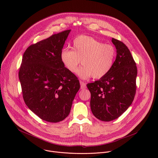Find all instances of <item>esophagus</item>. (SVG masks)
<instances>
[{
  "label": "esophagus",
  "mask_w": 158,
  "mask_h": 158,
  "mask_svg": "<svg viewBox=\"0 0 158 158\" xmlns=\"http://www.w3.org/2000/svg\"><path fill=\"white\" fill-rule=\"evenodd\" d=\"M80 84H81V89H84L86 88V84L83 81H80Z\"/></svg>",
  "instance_id": "esophagus-1"
}]
</instances>
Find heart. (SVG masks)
<instances>
[{
    "label": "heart",
    "instance_id": "obj_1",
    "mask_svg": "<svg viewBox=\"0 0 158 158\" xmlns=\"http://www.w3.org/2000/svg\"><path fill=\"white\" fill-rule=\"evenodd\" d=\"M72 49L64 48L60 52V60L67 70L72 73L78 71L83 79L93 77L101 79L106 76L114 65L116 50L111 44L88 35H79L73 42Z\"/></svg>",
    "mask_w": 158,
    "mask_h": 158
}]
</instances>
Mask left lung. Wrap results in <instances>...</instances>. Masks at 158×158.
I'll return each instance as SVG.
<instances>
[{"mask_svg": "<svg viewBox=\"0 0 158 158\" xmlns=\"http://www.w3.org/2000/svg\"><path fill=\"white\" fill-rule=\"evenodd\" d=\"M117 49L111 70L104 77L87 84L91 93V111L102 121L118 118L132 104L136 91L138 70L131 53L121 41L112 38Z\"/></svg>", "mask_w": 158, "mask_h": 158, "instance_id": "obj_1", "label": "left lung"}]
</instances>
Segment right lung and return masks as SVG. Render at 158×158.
Instances as JSON below:
<instances>
[{"label":"right lung","instance_id":"1","mask_svg":"<svg viewBox=\"0 0 158 158\" xmlns=\"http://www.w3.org/2000/svg\"><path fill=\"white\" fill-rule=\"evenodd\" d=\"M71 30L54 34L26 50L19 71L27 106L41 119L64 120L70 113L80 89L77 77L66 69L60 52Z\"/></svg>","mask_w":158,"mask_h":158}]
</instances>
